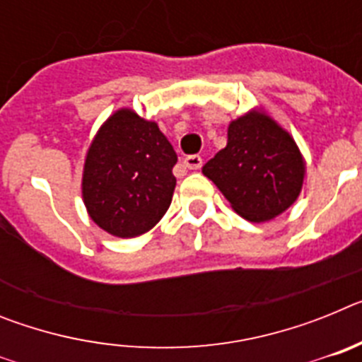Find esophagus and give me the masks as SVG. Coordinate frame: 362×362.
Wrapping results in <instances>:
<instances>
[{
  "label": "esophagus",
  "mask_w": 362,
  "mask_h": 362,
  "mask_svg": "<svg viewBox=\"0 0 362 362\" xmlns=\"http://www.w3.org/2000/svg\"><path fill=\"white\" fill-rule=\"evenodd\" d=\"M185 166L187 168H190V170H199L201 166H203V158L201 156H188L187 159H185Z\"/></svg>",
  "instance_id": "obj_1"
}]
</instances>
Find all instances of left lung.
Wrapping results in <instances>:
<instances>
[{"mask_svg": "<svg viewBox=\"0 0 362 362\" xmlns=\"http://www.w3.org/2000/svg\"><path fill=\"white\" fill-rule=\"evenodd\" d=\"M232 209L248 221H268L299 196L305 161L296 141L264 114H246L228 127V143L203 166Z\"/></svg>", "mask_w": 362, "mask_h": 362, "instance_id": "obj_1", "label": "left lung"}]
</instances>
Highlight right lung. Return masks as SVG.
<instances>
[{"mask_svg": "<svg viewBox=\"0 0 362 362\" xmlns=\"http://www.w3.org/2000/svg\"><path fill=\"white\" fill-rule=\"evenodd\" d=\"M177 153L158 124L117 110L86 153L83 199L95 225L136 238L159 223L172 203Z\"/></svg>", "mask_w": 362, "mask_h": 362, "instance_id": "1", "label": "right lung"}]
</instances>
